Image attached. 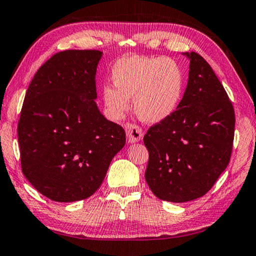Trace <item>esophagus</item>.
<instances>
[{
  "instance_id": "esophagus-1",
  "label": "esophagus",
  "mask_w": 256,
  "mask_h": 256,
  "mask_svg": "<svg viewBox=\"0 0 256 256\" xmlns=\"http://www.w3.org/2000/svg\"><path fill=\"white\" fill-rule=\"evenodd\" d=\"M126 134H128V142H136V141H140L144 136V131L139 125L133 124V123H128L126 125Z\"/></svg>"
}]
</instances>
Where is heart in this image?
<instances>
[{
  "label": "heart",
  "instance_id": "obj_1",
  "mask_svg": "<svg viewBox=\"0 0 256 256\" xmlns=\"http://www.w3.org/2000/svg\"><path fill=\"white\" fill-rule=\"evenodd\" d=\"M115 88H104L107 106L116 114L128 110L134 98L136 115L146 123L164 120L176 110L184 91V72L173 59L131 56L112 68Z\"/></svg>",
  "mask_w": 256,
  "mask_h": 256
}]
</instances>
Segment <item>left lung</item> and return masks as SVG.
<instances>
[{
    "instance_id": "1",
    "label": "left lung",
    "mask_w": 256,
    "mask_h": 256,
    "mask_svg": "<svg viewBox=\"0 0 256 256\" xmlns=\"http://www.w3.org/2000/svg\"><path fill=\"white\" fill-rule=\"evenodd\" d=\"M190 59L184 98L168 118L144 136L149 152L146 181L162 200L184 202L208 192L228 166L234 136V109L208 62Z\"/></svg>"
}]
</instances>
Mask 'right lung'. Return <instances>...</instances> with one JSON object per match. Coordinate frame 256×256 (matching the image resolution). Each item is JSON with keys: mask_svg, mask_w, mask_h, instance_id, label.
I'll return each mask as SVG.
<instances>
[{"mask_svg": "<svg viewBox=\"0 0 256 256\" xmlns=\"http://www.w3.org/2000/svg\"><path fill=\"white\" fill-rule=\"evenodd\" d=\"M101 51L64 50L46 60L28 86L18 122L22 171L51 200L92 196L126 142L124 128L98 110Z\"/></svg>", "mask_w": 256, "mask_h": 256, "instance_id": "obj_1", "label": "right lung"}]
</instances>
